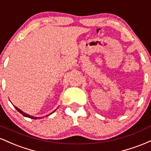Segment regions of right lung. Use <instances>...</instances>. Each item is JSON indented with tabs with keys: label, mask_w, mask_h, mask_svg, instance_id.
<instances>
[{
	"label": "right lung",
	"mask_w": 151,
	"mask_h": 151,
	"mask_svg": "<svg viewBox=\"0 0 151 151\" xmlns=\"http://www.w3.org/2000/svg\"><path fill=\"white\" fill-rule=\"evenodd\" d=\"M15 108L16 109V110L18 111V112H20V114H22V115H23L24 116H25V117H28V118H30V119H40V117H34V116H30V115H28V114H25V113H24L23 111H21L20 110V109H19L18 108H17L16 106H15ZM53 111V112H54ZM52 112V113H53ZM52 113H51V114H52ZM48 116L49 115H47V116Z\"/></svg>",
	"instance_id": "1"
}]
</instances>
